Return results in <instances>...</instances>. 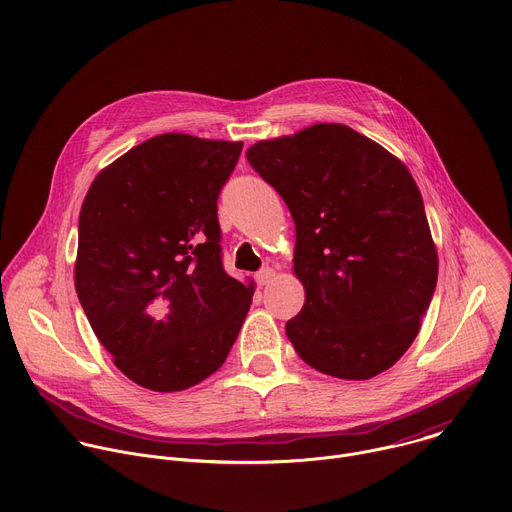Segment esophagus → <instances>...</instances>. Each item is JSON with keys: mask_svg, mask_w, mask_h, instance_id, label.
I'll return each mask as SVG.
<instances>
[{"mask_svg": "<svg viewBox=\"0 0 512 512\" xmlns=\"http://www.w3.org/2000/svg\"><path fill=\"white\" fill-rule=\"evenodd\" d=\"M275 275H277V271H275L273 267H263V269L255 275V279H257V283L263 287V285H269V283L275 279Z\"/></svg>", "mask_w": 512, "mask_h": 512, "instance_id": "obj_1", "label": "esophagus"}]
</instances>
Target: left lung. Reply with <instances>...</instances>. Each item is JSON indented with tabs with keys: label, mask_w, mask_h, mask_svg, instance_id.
Instances as JSON below:
<instances>
[{
	"label": "left lung",
	"mask_w": 512,
	"mask_h": 512,
	"mask_svg": "<svg viewBox=\"0 0 512 512\" xmlns=\"http://www.w3.org/2000/svg\"><path fill=\"white\" fill-rule=\"evenodd\" d=\"M296 223L306 289L285 334L316 371L364 381L415 340L437 281V251L407 166L342 123H316L247 150Z\"/></svg>",
	"instance_id": "left-lung-1"
}]
</instances>
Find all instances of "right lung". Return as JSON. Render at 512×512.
Returning <instances> with one entry per match:
<instances>
[{
	"label": "right lung",
	"mask_w": 512,
	"mask_h": 512,
	"mask_svg": "<svg viewBox=\"0 0 512 512\" xmlns=\"http://www.w3.org/2000/svg\"><path fill=\"white\" fill-rule=\"evenodd\" d=\"M241 141L164 133L93 180L79 216L75 287L115 367L174 393L223 367L255 285L223 269L216 200Z\"/></svg>",
	"instance_id": "1"
}]
</instances>
